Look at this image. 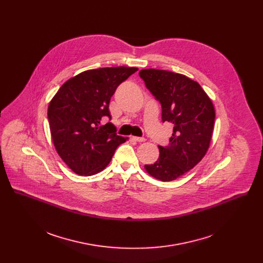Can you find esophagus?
<instances>
[{"label":"esophagus","instance_id":"obj_1","mask_svg":"<svg viewBox=\"0 0 263 263\" xmlns=\"http://www.w3.org/2000/svg\"><path fill=\"white\" fill-rule=\"evenodd\" d=\"M133 139H134L135 141H137V142H142V141H144V140H145L143 137H137V136H134V137H133Z\"/></svg>","mask_w":263,"mask_h":263}]
</instances>
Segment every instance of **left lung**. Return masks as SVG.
I'll use <instances>...</instances> for the list:
<instances>
[{
    "mask_svg": "<svg viewBox=\"0 0 263 263\" xmlns=\"http://www.w3.org/2000/svg\"><path fill=\"white\" fill-rule=\"evenodd\" d=\"M139 77L160 102L162 122L174 125L170 143L158 145V160L144 168L158 180L173 181L205 156L212 137L214 107L201 85L184 74L147 68L139 71Z\"/></svg>",
    "mask_w": 263,
    "mask_h": 263,
    "instance_id": "8db88e82",
    "label": "left lung"
}]
</instances>
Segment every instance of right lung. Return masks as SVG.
<instances>
[{
  "label": "right lung",
  "instance_id": "obj_1",
  "mask_svg": "<svg viewBox=\"0 0 263 263\" xmlns=\"http://www.w3.org/2000/svg\"><path fill=\"white\" fill-rule=\"evenodd\" d=\"M137 67H102L67 80L50 102L48 119L55 148L76 174L103 171L117 147L126 141L111 123L109 103L118 86Z\"/></svg>",
  "mask_w": 263,
  "mask_h": 263
}]
</instances>
